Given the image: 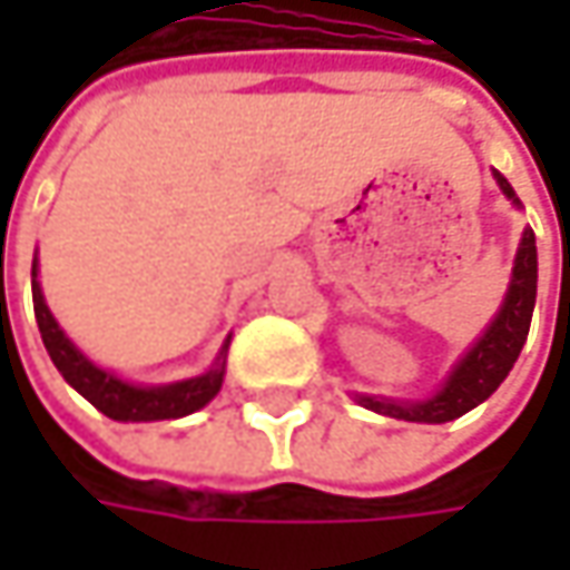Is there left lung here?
I'll return each instance as SVG.
<instances>
[{
  "instance_id": "obj_1",
  "label": "left lung",
  "mask_w": 570,
  "mask_h": 570,
  "mask_svg": "<svg viewBox=\"0 0 570 570\" xmlns=\"http://www.w3.org/2000/svg\"><path fill=\"white\" fill-rule=\"evenodd\" d=\"M494 177L504 189V196L514 199L511 184L501 174H494ZM533 304H537V237H533V230H523L508 297H504L492 326L485 330V336L475 342L466 352V358L453 367L444 390L425 403H393V400H374V396H362V403L381 415L405 419V422L441 425L450 419H460L463 412L485 403L508 377V371L514 367L517 355L527 342V333H530Z\"/></svg>"
}]
</instances>
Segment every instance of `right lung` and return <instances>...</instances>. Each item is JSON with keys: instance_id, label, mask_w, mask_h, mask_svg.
<instances>
[{"instance_id": "1", "label": "right lung", "mask_w": 570, "mask_h": 570, "mask_svg": "<svg viewBox=\"0 0 570 570\" xmlns=\"http://www.w3.org/2000/svg\"><path fill=\"white\" fill-rule=\"evenodd\" d=\"M31 292H33V317L40 326V340L47 345L50 358L59 367V374L76 386L78 393L88 403L100 409L107 419L117 422H161V419H184L189 412L203 409V405L222 390V377H225V362L215 371H208L203 377L193 381L170 383V386H129L120 377L100 371L78 352L72 342L66 340V333L59 330L53 314L47 311L40 285H37V263L31 269ZM228 348V345H225ZM222 348V358H225Z\"/></svg>"}]
</instances>
